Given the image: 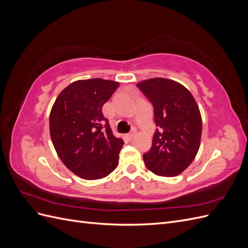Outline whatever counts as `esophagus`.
<instances>
[{"label": "esophagus", "mask_w": 248, "mask_h": 248, "mask_svg": "<svg viewBox=\"0 0 248 248\" xmlns=\"http://www.w3.org/2000/svg\"><path fill=\"white\" fill-rule=\"evenodd\" d=\"M136 134H137V130L136 129H132V131L130 133L127 134V139H128L129 140H131L134 137H136Z\"/></svg>", "instance_id": "esophagus-1"}]
</instances>
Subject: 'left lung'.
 <instances>
[{
	"instance_id": "obj_1",
	"label": "left lung",
	"mask_w": 248,
	"mask_h": 248,
	"mask_svg": "<svg viewBox=\"0 0 248 248\" xmlns=\"http://www.w3.org/2000/svg\"><path fill=\"white\" fill-rule=\"evenodd\" d=\"M154 109L156 129L151 149L142 155L154 174L174 177L196 157L202 136V118L191 93L177 81L151 78L137 85Z\"/></svg>"
}]
</instances>
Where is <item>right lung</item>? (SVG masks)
I'll return each mask as SVG.
<instances>
[{
	"label": "right lung",
	"instance_id": "right-lung-1",
	"mask_svg": "<svg viewBox=\"0 0 248 248\" xmlns=\"http://www.w3.org/2000/svg\"><path fill=\"white\" fill-rule=\"evenodd\" d=\"M119 82L102 78L77 80L59 94L49 116V131L65 166L86 180L107 177L119 163L124 141L111 132L102 107Z\"/></svg>",
	"mask_w": 248,
	"mask_h": 248
}]
</instances>
